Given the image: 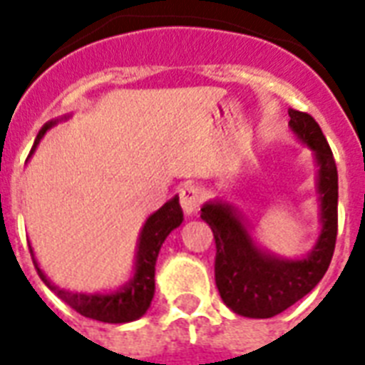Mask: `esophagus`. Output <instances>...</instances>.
I'll return each instance as SVG.
<instances>
[{
    "label": "esophagus",
    "instance_id": "34e87169",
    "mask_svg": "<svg viewBox=\"0 0 365 365\" xmlns=\"http://www.w3.org/2000/svg\"><path fill=\"white\" fill-rule=\"evenodd\" d=\"M205 197H202V191L195 183H185L182 189H180V205H182L183 212L193 214L201 208Z\"/></svg>",
    "mask_w": 365,
    "mask_h": 365
}]
</instances>
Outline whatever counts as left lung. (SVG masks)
Masks as SVG:
<instances>
[{"label":"left lung","mask_w":365,"mask_h":365,"mask_svg":"<svg viewBox=\"0 0 365 365\" xmlns=\"http://www.w3.org/2000/svg\"><path fill=\"white\" fill-rule=\"evenodd\" d=\"M289 126L316 153L319 164L322 235L302 260H279L257 249L241 220L226 202H208L201 218L214 233V279L222 300L247 318H272L308 294L329 268L337 241L339 176L329 143L308 113L289 108Z\"/></svg>","instance_id":"obj_1"}]
</instances>
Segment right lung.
<instances>
[{"label": "right lung", "mask_w": 365, "mask_h": 365, "mask_svg": "<svg viewBox=\"0 0 365 365\" xmlns=\"http://www.w3.org/2000/svg\"><path fill=\"white\" fill-rule=\"evenodd\" d=\"M53 126V122L41 128L38 138L34 141L32 151L38 145L41 135ZM183 220V210L180 207L178 197L168 201L163 208H158L157 212L149 216L145 226L141 230L138 249V262H135V274L128 287H124L118 293L113 294H82V293H68L63 289L55 287L47 279L43 272L38 268L34 260V266L38 269V275L47 287L57 293L61 300H65L72 310L82 314L86 318L105 322V324H126L133 319L141 318L147 312V308L151 304L153 294H155V264H157L158 250L163 247L164 239L168 237L172 230H176Z\"/></svg>", "instance_id": "right-lung-1"}]
</instances>
